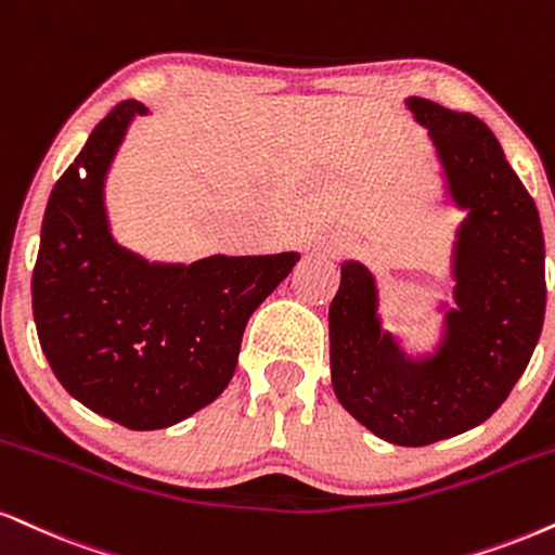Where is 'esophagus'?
Instances as JSON below:
<instances>
[{
	"instance_id": "1",
	"label": "esophagus",
	"mask_w": 555,
	"mask_h": 555,
	"mask_svg": "<svg viewBox=\"0 0 555 555\" xmlns=\"http://www.w3.org/2000/svg\"><path fill=\"white\" fill-rule=\"evenodd\" d=\"M325 248H328L331 256H341V253L351 248V240L349 237H333V240H328V245H325Z\"/></svg>"
}]
</instances>
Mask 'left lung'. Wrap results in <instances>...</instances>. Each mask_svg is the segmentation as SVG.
Instances as JSON below:
<instances>
[{
  "mask_svg": "<svg viewBox=\"0 0 555 555\" xmlns=\"http://www.w3.org/2000/svg\"><path fill=\"white\" fill-rule=\"evenodd\" d=\"M405 105L429 129L452 204L468 211L452 250L455 307L434 353L409 357L379 323L375 276L344 260L328 310L331 379L372 434L424 447L483 424L522 377L545 318V240L489 126L426 98Z\"/></svg>",
  "mask_w": 555,
  "mask_h": 555,
  "instance_id": "obj_1",
  "label": "left lung"
}]
</instances>
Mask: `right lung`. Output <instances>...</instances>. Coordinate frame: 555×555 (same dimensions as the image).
Listing matches in <instances>:
<instances>
[{
	"label": "right lung",
	"instance_id": "obj_1",
	"mask_svg": "<svg viewBox=\"0 0 555 555\" xmlns=\"http://www.w3.org/2000/svg\"><path fill=\"white\" fill-rule=\"evenodd\" d=\"M124 100L53 185L33 269V318L53 375L79 403L126 429H165L230 385L256 307L299 253L150 263L121 248L105 176L133 116Z\"/></svg>",
	"mask_w": 555,
	"mask_h": 555
}]
</instances>
